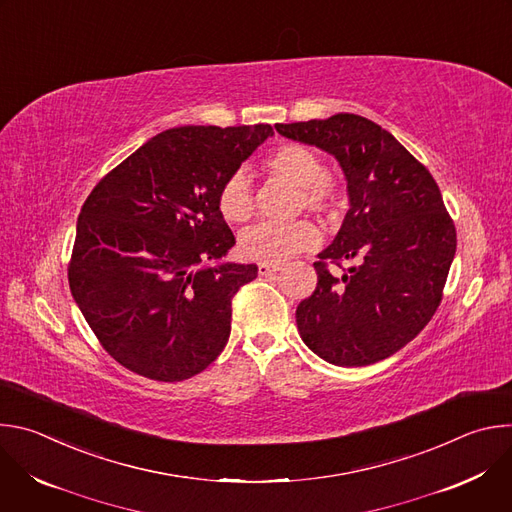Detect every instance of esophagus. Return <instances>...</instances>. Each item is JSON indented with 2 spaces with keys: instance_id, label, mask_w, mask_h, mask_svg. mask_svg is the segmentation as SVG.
Instances as JSON below:
<instances>
[{
  "instance_id": "obj_1",
  "label": "esophagus",
  "mask_w": 512,
  "mask_h": 512,
  "mask_svg": "<svg viewBox=\"0 0 512 512\" xmlns=\"http://www.w3.org/2000/svg\"><path fill=\"white\" fill-rule=\"evenodd\" d=\"M281 269V265L275 263H259V275H273Z\"/></svg>"
}]
</instances>
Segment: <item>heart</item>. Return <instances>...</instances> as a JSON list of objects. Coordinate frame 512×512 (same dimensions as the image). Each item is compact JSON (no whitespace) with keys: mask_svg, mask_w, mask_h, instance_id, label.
<instances>
[{"mask_svg":"<svg viewBox=\"0 0 512 512\" xmlns=\"http://www.w3.org/2000/svg\"><path fill=\"white\" fill-rule=\"evenodd\" d=\"M263 166L269 174L289 182L298 188V208H306L322 218H336L346 196L338 180L326 174L322 158L304 143L287 141L277 145L267 154ZM218 212L231 225L247 223L253 216L255 200L251 182L243 172L231 174L216 196ZM320 231L308 223L300 221L294 225H257L239 237V253L247 261L259 263H283L296 253L310 251L318 247Z\"/></svg>","mask_w":512,"mask_h":512,"instance_id":"b5f03b06","label":"heart"}]
</instances>
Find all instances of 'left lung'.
<instances>
[{"label": "left lung", "instance_id": "8db88e82", "mask_svg": "<svg viewBox=\"0 0 512 512\" xmlns=\"http://www.w3.org/2000/svg\"><path fill=\"white\" fill-rule=\"evenodd\" d=\"M275 129L332 154L350 200L314 263V294L296 310L300 336L336 367H367L411 342L440 306L456 255L454 221L429 170L375 121L338 113ZM346 258L357 265L334 278L327 261Z\"/></svg>", "mask_w": 512, "mask_h": 512}]
</instances>
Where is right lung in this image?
Masks as SVG:
<instances>
[{
	"label": "right lung",
	"instance_id": "1",
	"mask_svg": "<svg viewBox=\"0 0 512 512\" xmlns=\"http://www.w3.org/2000/svg\"><path fill=\"white\" fill-rule=\"evenodd\" d=\"M269 135L271 125L162 131L85 200L68 285L125 369L176 383L227 346L233 298L257 277V265H208L235 245L216 196Z\"/></svg>",
	"mask_w": 512,
	"mask_h": 512
}]
</instances>
